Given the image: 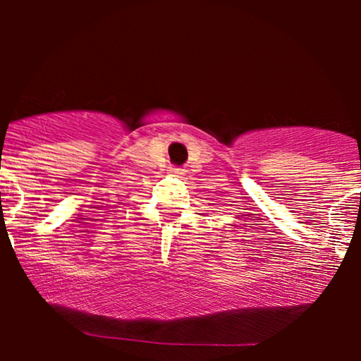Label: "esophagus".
I'll return each mask as SVG.
<instances>
[{
    "label": "esophagus",
    "instance_id": "esophagus-1",
    "mask_svg": "<svg viewBox=\"0 0 361 361\" xmlns=\"http://www.w3.org/2000/svg\"><path fill=\"white\" fill-rule=\"evenodd\" d=\"M169 173H171V175H175V176H181V175H185L183 169H181V168H171V169H169Z\"/></svg>",
    "mask_w": 361,
    "mask_h": 361
}]
</instances>
